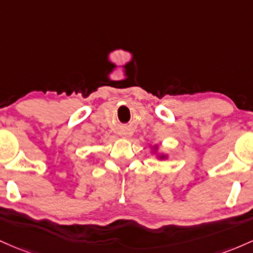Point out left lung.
<instances>
[{"instance_id": "left-lung-1", "label": "left lung", "mask_w": 253, "mask_h": 253, "mask_svg": "<svg viewBox=\"0 0 253 253\" xmlns=\"http://www.w3.org/2000/svg\"><path fill=\"white\" fill-rule=\"evenodd\" d=\"M165 158V155H161V157H160V159H164Z\"/></svg>"}]
</instances>
